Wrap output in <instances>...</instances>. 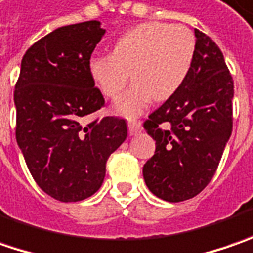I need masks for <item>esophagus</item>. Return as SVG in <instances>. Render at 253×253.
<instances>
[{"label": "esophagus", "mask_w": 253, "mask_h": 253, "mask_svg": "<svg viewBox=\"0 0 253 253\" xmlns=\"http://www.w3.org/2000/svg\"><path fill=\"white\" fill-rule=\"evenodd\" d=\"M128 134L130 136H136V134H138L140 131H141V123L140 122H134V120H131V122H128Z\"/></svg>", "instance_id": "obj_1"}]
</instances>
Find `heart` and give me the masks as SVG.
<instances>
[{"mask_svg":"<svg viewBox=\"0 0 253 253\" xmlns=\"http://www.w3.org/2000/svg\"><path fill=\"white\" fill-rule=\"evenodd\" d=\"M195 56L190 28L144 22L127 29L113 43L112 53L92 55L87 71L97 89L116 99L130 79L133 86L115 103V112L138 116L154 100H167L185 82Z\"/></svg>","mask_w":253,"mask_h":253,"instance_id":"heart-1","label":"heart"}]
</instances>
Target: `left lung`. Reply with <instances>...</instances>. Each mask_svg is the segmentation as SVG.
I'll list each match as a JSON object with an SVG mask.
<instances>
[{"instance_id": "1", "label": "left lung", "mask_w": 253, "mask_h": 253, "mask_svg": "<svg viewBox=\"0 0 253 253\" xmlns=\"http://www.w3.org/2000/svg\"><path fill=\"white\" fill-rule=\"evenodd\" d=\"M194 34L195 56L185 82L144 122L156 151L143 177L169 203L190 200L208 185L232 133V76L214 41L198 29Z\"/></svg>"}]
</instances>
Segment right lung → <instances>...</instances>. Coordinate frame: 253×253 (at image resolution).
<instances>
[{"mask_svg": "<svg viewBox=\"0 0 253 253\" xmlns=\"http://www.w3.org/2000/svg\"><path fill=\"white\" fill-rule=\"evenodd\" d=\"M99 21L55 29L25 52L15 84L17 143L41 190L62 203L93 195L106 161L127 137L125 119L84 125L105 106L87 62L105 35Z\"/></svg>", "mask_w": 253, "mask_h": 253, "instance_id": "obj_1", "label": "right lung"}]
</instances>
